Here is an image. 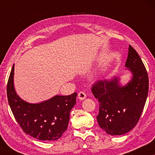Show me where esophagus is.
Returning <instances> with one entry per match:
<instances>
[{
	"instance_id": "esophagus-1",
	"label": "esophagus",
	"mask_w": 155,
	"mask_h": 155,
	"mask_svg": "<svg viewBox=\"0 0 155 155\" xmlns=\"http://www.w3.org/2000/svg\"><path fill=\"white\" fill-rule=\"evenodd\" d=\"M86 94L84 91H80L79 94H78V97H79V99L80 101H82V100H84L86 98Z\"/></svg>"
}]
</instances>
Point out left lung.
<instances>
[{"label":"left lung","mask_w":155,"mask_h":155,"mask_svg":"<svg viewBox=\"0 0 155 155\" xmlns=\"http://www.w3.org/2000/svg\"><path fill=\"white\" fill-rule=\"evenodd\" d=\"M125 66L132 78L125 86L119 78L100 80L93 84L91 91L99 101L97 123L110 135L126 134L137 124L148 94V75L139 54L129 46Z\"/></svg>","instance_id":"left-lung-1"}]
</instances>
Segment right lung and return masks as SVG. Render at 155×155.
I'll return each mask as SVG.
<instances>
[{
  "label": "right lung",
  "instance_id": "right-lung-1",
  "mask_svg": "<svg viewBox=\"0 0 155 155\" xmlns=\"http://www.w3.org/2000/svg\"><path fill=\"white\" fill-rule=\"evenodd\" d=\"M14 64L9 75L7 96L13 115L25 134L41 141H54L67 129L70 112L76 103L77 93L55 96L37 104L18 97L14 86Z\"/></svg>",
  "mask_w": 155,
  "mask_h": 155
}]
</instances>
